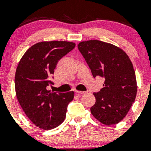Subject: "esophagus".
Wrapping results in <instances>:
<instances>
[{
    "label": "esophagus",
    "mask_w": 151,
    "mask_h": 151,
    "mask_svg": "<svg viewBox=\"0 0 151 151\" xmlns=\"http://www.w3.org/2000/svg\"><path fill=\"white\" fill-rule=\"evenodd\" d=\"M76 93H77V95H80V94H84V93H85L86 92L85 91H75Z\"/></svg>",
    "instance_id": "obj_1"
}]
</instances>
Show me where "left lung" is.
Returning a JSON list of instances; mask_svg holds the SVG:
<instances>
[{
    "label": "left lung",
    "instance_id": "obj_1",
    "mask_svg": "<svg viewBox=\"0 0 151 151\" xmlns=\"http://www.w3.org/2000/svg\"><path fill=\"white\" fill-rule=\"evenodd\" d=\"M78 49L93 77L104 78V87L93 93L96 102L91 107L95 119L104 125L116 124L124 119L137 93L136 73L129 57L119 47L102 41H83Z\"/></svg>",
    "mask_w": 151,
    "mask_h": 151
}]
</instances>
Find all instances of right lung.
Instances as JSON below:
<instances>
[{
    "mask_svg": "<svg viewBox=\"0 0 151 151\" xmlns=\"http://www.w3.org/2000/svg\"><path fill=\"white\" fill-rule=\"evenodd\" d=\"M74 47L75 43L67 41L37 42L19 62L15 76L17 99L26 116L40 129H53L65 121L74 91L57 93L47 86L53 84L49 78L59 60Z\"/></svg>",
    "mask_w": 151,
    "mask_h": 151,
    "instance_id": "right-lung-1",
    "label": "right lung"
}]
</instances>
